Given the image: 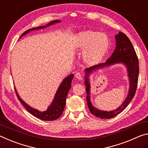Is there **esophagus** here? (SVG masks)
<instances>
[{"instance_id":"1","label":"esophagus","mask_w":148,"mask_h":148,"mask_svg":"<svg viewBox=\"0 0 148 148\" xmlns=\"http://www.w3.org/2000/svg\"><path fill=\"white\" fill-rule=\"evenodd\" d=\"M75 77L76 78L79 80V81H81L82 79H83V76H82V74L81 73H77L75 74Z\"/></svg>"}]
</instances>
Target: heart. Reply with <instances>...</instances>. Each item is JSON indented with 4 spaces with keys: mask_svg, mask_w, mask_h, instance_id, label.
Wrapping results in <instances>:
<instances>
[{
    "mask_svg": "<svg viewBox=\"0 0 148 148\" xmlns=\"http://www.w3.org/2000/svg\"><path fill=\"white\" fill-rule=\"evenodd\" d=\"M74 46L79 51H83L84 62L88 65L100 63L110 48V40L104 33L92 31H84L76 35Z\"/></svg>",
    "mask_w": 148,
    "mask_h": 148,
    "instance_id": "heart-1",
    "label": "heart"
}]
</instances>
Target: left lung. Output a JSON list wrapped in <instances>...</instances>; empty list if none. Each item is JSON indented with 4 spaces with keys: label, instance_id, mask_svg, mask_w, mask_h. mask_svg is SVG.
Wrapping results in <instances>:
<instances>
[{
    "label": "left lung",
    "instance_id": "1",
    "mask_svg": "<svg viewBox=\"0 0 148 148\" xmlns=\"http://www.w3.org/2000/svg\"><path fill=\"white\" fill-rule=\"evenodd\" d=\"M116 47L111 56L105 63L96 65L94 66L86 68L84 71L86 72V77L84 79V84L86 85V101L89 110L92 115L97 117L108 119L114 117L115 116L121 113L127 107L130 101L134 98L138 85V80L139 75V65L138 59L136 53L132 45L131 42L127 36L123 33L119 32L115 35ZM123 63L127 67L128 76L130 78V90L127 98L125 99L122 105L115 110L107 112L98 110L94 107L90 101V86L89 83L88 75L96 69L108 66L115 63Z\"/></svg>",
    "mask_w": 148,
    "mask_h": 148
}]
</instances>
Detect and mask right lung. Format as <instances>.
Returning <instances> with one entry per match:
<instances>
[{
	"mask_svg": "<svg viewBox=\"0 0 148 148\" xmlns=\"http://www.w3.org/2000/svg\"><path fill=\"white\" fill-rule=\"evenodd\" d=\"M60 20H54L48 23L47 25L45 26H40L38 27H33L32 29H29L27 30L23 33L21 34L20 37H22L23 36L25 35L26 34H27L29 31H34L35 29H44L47 27H48L50 25H52L53 24L59 23L60 22ZM73 74L69 75V76L65 77L64 81H62V83L60 84L59 88H58V90L56 93V95L54 96V100L52 103L50 104L49 107L45 111L43 112H40L37 110L33 109V108L30 107L28 104H27L25 101L21 100V98L18 95L17 90L15 88V92L18 97V100L20 101L21 104L23 106V107L25 108L31 114H32L33 116H35V117L39 119L40 120L42 121H54L57 119L59 118L60 116L62 115L63 113V111L64 110V108L65 106V101H66V98L68 94V92L69 89L71 87V81L72 79L73 78Z\"/></svg>",
	"mask_w": 148,
	"mask_h": 148,
	"instance_id": "add662e5",
	"label": "right lung"
}]
</instances>
